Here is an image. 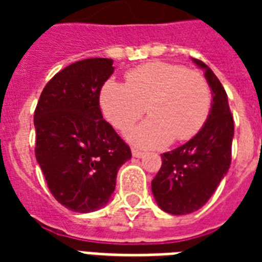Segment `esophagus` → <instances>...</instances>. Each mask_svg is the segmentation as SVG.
Returning a JSON list of instances; mask_svg holds the SVG:
<instances>
[{
  "label": "esophagus",
  "mask_w": 262,
  "mask_h": 262,
  "mask_svg": "<svg viewBox=\"0 0 262 262\" xmlns=\"http://www.w3.org/2000/svg\"><path fill=\"white\" fill-rule=\"evenodd\" d=\"M132 155L135 156V158H143L144 152L139 151V149H132Z\"/></svg>",
  "instance_id": "obj_1"
}]
</instances>
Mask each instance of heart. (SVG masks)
Segmentation results:
<instances>
[{"mask_svg": "<svg viewBox=\"0 0 262 262\" xmlns=\"http://www.w3.org/2000/svg\"><path fill=\"white\" fill-rule=\"evenodd\" d=\"M211 88L199 72L182 65L149 62L126 73V84L108 80L100 91L103 115L126 130L145 113L151 118L127 133L137 147L162 148L197 135L211 110Z\"/></svg>", "mask_w": 262, "mask_h": 262, "instance_id": "b5f03b06", "label": "heart"}]
</instances>
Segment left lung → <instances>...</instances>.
Here are the masks:
<instances>
[{
  "label": "left lung",
  "mask_w": 262,
  "mask_h": 262,
  "mask_svg": "<svg viewBox=\"0 0 262 262\" xmlns=\"http://www.w3.org/2000/svg\"><path fill=\"white\" fill-rule=\"evenodd\" d=\"M191 61L204 69L212 92V104L199 133L162 155V167L151 183L160 209L171 215L199 211L215 193L231 163L234 119L227 94L211 68L200 59Z\"/></svg>",
  "instance_id": "8db88e82"
}]
</instances>
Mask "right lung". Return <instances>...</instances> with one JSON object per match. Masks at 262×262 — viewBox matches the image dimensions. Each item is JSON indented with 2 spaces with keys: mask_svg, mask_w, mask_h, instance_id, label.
Returning <instances> with one entry per match:
<instances>
[{
  "mask_svg": "<svg viewBox=\"0 0 262 262\" xmlns=\"http://www.w3.org/2000/svg\"><path fill=\"white\" fill-rule=\"evenodd\" d=\"M113 59L88 58L58 72L43 88L34 114L35 156L51 194L73 212L104 207L130 148L103 119L99 95Z\"/></svg>",
  "mask_w": 262,
  "mask_h": 262,
  "instance_id": "obj_1",
  "label": "right lung"
}]
</instances>
